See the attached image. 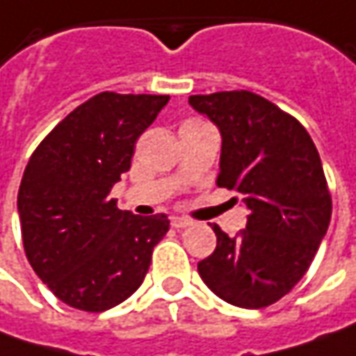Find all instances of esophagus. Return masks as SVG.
I'll return each mask as SVG.
<instances>
[{
	"label": "esophagus",
	"instance_id": "esophagus-1",
	"mask_svg": "<svg viewBox=\"0 0 356 356\" xmlns=\"http://www.w3.org/2000/svg\"><path fill=\"white\" fill-rule=\"evenodd\" d=\"M192 226V220H188V218H180V216H174L172 218V227H176V229H182V227Z\"/></svg>",
	"mask_w": 356,
	"mask_h": 356
}]
</instances>
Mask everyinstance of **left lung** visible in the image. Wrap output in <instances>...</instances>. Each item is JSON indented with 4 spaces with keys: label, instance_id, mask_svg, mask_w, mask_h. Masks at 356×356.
Returning <instances> with one entry per match:
<instances>
[{
    "label": "left lung",
    "instance_id": "1",
    "mask_svg": "<svg viewBox=\"0 0 356 356\" xmlns=\"http://www.w3.org/2000/svg\"><path fill=\"white\" fill-rule=\"evenodd\" d=\"M190 106L222 136L216 184L241 194L245 229L229 238L213 224L216 250L202 281L227 303L261 309L305 275L331 222V194L309 132L250 90L194 95Z\"/></svg>",
    "mask_w": 356,
    "mask_h": 356
}]
</instances>
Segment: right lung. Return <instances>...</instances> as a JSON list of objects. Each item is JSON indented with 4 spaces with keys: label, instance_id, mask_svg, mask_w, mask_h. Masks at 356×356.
Instances as JSON below:
<instances>
[{
    "label": "right lung",
    "instance_id": "add662e5",
    "mask_svg": "<svg viewBox=\"0 0 356 356\" xmlns=\"http://www.w3.org/2000/svg\"><path fill=\"white\" fill-rule=\"evenodd\" d=\"M168 101L101 92L63 118L25 166L17 194L25 255L71 307L101 313L129 299L170 227L164 213L134 216L108 196Z\"/></svg>",
    "mask_w": 356,
    "mask_h": 356
}]
</instances>
